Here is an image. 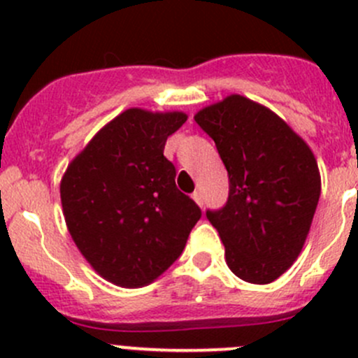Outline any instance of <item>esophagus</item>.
<instances>
[{
	"label": "esophagus",
	"instance_id": "esophagus-1",
	"mask_svg": "<svg viewBox=\"0 0 358 358\" xmlns=\"http://www.w3.org/2000/svg\"><path fill=\"white\" fill-rule=\"evenodd\" d=\"M192 199H194V201H196V202H197V204H199V206H201V208H202V204H204V199H202V194L199 192V190H196V192H194V194H192Z\"/></svg>",
	"mask_w": 358,
	"mask_h": 358
}]
</instances>
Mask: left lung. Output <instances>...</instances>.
Returning <instances> with one entry per match:
<instances>
[{"mask_svg": "<svg viewBox=\"0 0 358 358\" xmlns=\"http://www.w3.org/2000/svg\"><path fill=\"white\" fill-rule=\"evenodd\" d=\"M229 171V199L206 211L229 268L251 284L279 279L301 252L320 197L305 140L270 109L230 95L196 114Z\"/></svg>", "mask_w": 358, "mask_h": 358, "instance_id": "obj_1", "label": "left lung"}]
</instances>
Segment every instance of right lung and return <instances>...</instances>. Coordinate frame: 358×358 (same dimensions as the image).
<instances>
[{"label":"right lung","instance_id":"add662e5","mask_svg":"<svg viewBox=\"0 0 358 358\" xmlns=\"http://www.w3.org/2000/svg\"><path fill=\"white\" fill-rule=\"evenodd\" d=\"M183 112L128 109L69 164L64 216L81 255L109 282L142 287L178 259L201 208L176 189L166 140Z\"/></svg>","mask_w":358,"mask_h":358}]
</instances>
